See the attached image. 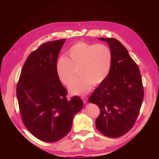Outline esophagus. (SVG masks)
<instances>
[{
  "mask_svg": "<svg viewBox=\"0 0 159 159\" xmlns=\"http://www.w3.org/2000/svg\"><path fill=\"white\" fill-rule=\"evenodd\" d=\"M81 98H82V101H83L84 103V104H85V103L87 102V98L84 96V97H82Z\"/></svg>",
  "mask_w": 159,
  "mask_h": 159,
  "instance_id": "obj_1",
  "label": "esophagus"
}]
</instances>
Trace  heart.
Segmentation results:
<instances>
[{"label":"heart","mask_w":159,"mask_h":159,"mask_svg":"<svg viewBox=\"0 0 159 159\" xmlns=\"http://www.w3.org/2000/svg\"><path fill=\"white\" fill-rule=\"evenodd\" d=\"M67 58L60 57L55 64L59 80L67 85L75 75L78 68L79 77L69 85L70 92L75 95L87 94L93 84L98 85L108 77L112 62L111 48L104 44L77 42L66 51Z\"/></svg>","instance_id":"1"}]
</instances>
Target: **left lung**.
Here are the masks:
<instances>
[{
  "label": "left lung",
  "mask_w": 159,
  "mask_h": 159,
  "mask_svg": "<svg viewBox=\"0 0 159 159\" xmlns=\"http://www.w3.org/2000/svg\"><path fill=\"white\" fill-rule=\"evenodd\" d=\"M99 39L108 43L112 62L108 77L89 101L100 109L96 120L98 131L106 137L117 138L128 133L137 119L144 97L142 80L137 64L118 40Z\"/></svg>",
  "instance_id": "8db88e82"
}]
</instances>
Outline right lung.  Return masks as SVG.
Returning a JSON list of instances; mask_svg holds the SVG:
<instances>
[{
	"label": "right lung",
	"instance_id": "add662e5",
	"mask_svg": "<svg viewBox=\"0 0 159 159\" xmlns=\"http://www.w3.org/2000/svg\"><path fill=\"white\" fill-rule=\"evenodd\" d=\"M65 39L44 43L27 58L16 88L21 119L29 131L45 142L69 133L73 118L83 106L77 96L67 99L55 64Z\"/></svg>",
	"mask_w": 159,
	"mask_h": 159
}]
</instances>
